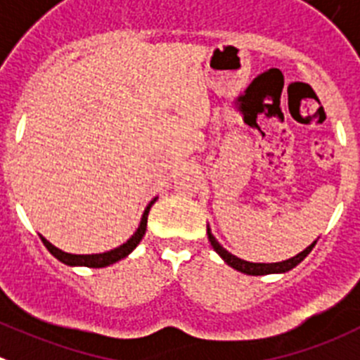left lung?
I'll return each mask as SVG.
<instances>
[{
    "label": "left lung",
    "mask_w": 360,
    "mask_h": 360,
    "mask_svg": "<svg viewBox=\"0 0 360 360\" xmlns=\"http://www.w3.org/2000/svg\"><path fill=\"white\" fill-rule=\"evenodd\" d=\"M206 231H208V240L210 244H212V248L215 249L217 255H219L222 260L226 262V264L229 265V267L236 269V271H240V273L244 274H251V276H262V274H281V273H287V271H290V269L296 267L297 264H301V262L305 260V257L309 255L310 251L314 249V245H316L317 240H314L312 244L309 245V248H305L301 252H297L296 257L289 258V260H283V262H273V264H257V262H248V260H242V258L235 257V255H231V252L228 251V249H224L222 245L217 242V238L213 236L212 229H210V226L206 228Z\"/></svg>",
    "instance_id": "8db88e82"
}]
</instances>
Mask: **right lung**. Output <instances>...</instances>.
Returning <instances> with one entry per match:
<instances>
[{"label": "right lung", "instance_id": "right-lung-1", "mask_svg": "<svg viewBox=\"0 0 360 360\" xmlns=\"http://www.w3.org/2000/svg\"><path fill=\"white\" fill-rule=\"evenodd\" d=\"M156 200H158V197H154V199L147 204V208H145L143 215H141L140 226H138V229L132 233L131 238H129L127 242H124L122 245H118V248L111 249V251L96 252V255H71V252H66V251H63V249L55 248V245L51 244V242H48L43 235H39V236H41V240H43V244L46 245L48 251H50L51 255L57 258V260L63 262V264L71 265V267H93V269L108 267V265L116 264V262L122 260V258L129 257V255H131V252L136 249V245L140 244L141 238H143V235H145V231H147L148 212H150L152 204L156 202Z\"/></svg>", "mask_w": 360, "mask_h": 360}]
</instances>
